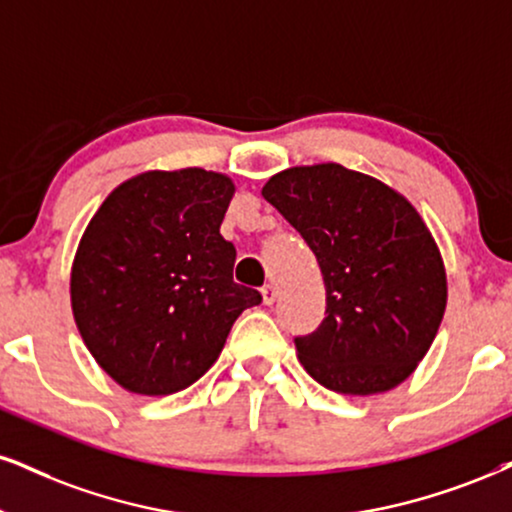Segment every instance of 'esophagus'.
Masks as SVG:
<instances>
[{"label": "esophagus", "instance_id": "1", "mask_svg": "<svg viewBox=\"0 0 512 512\" xmlns=\"http://www.w3.org/2000/svg\"><path fill=\"white\" fill-rule=\"evenodd\" d=\"M261 294H263V304L273 306L275 299H277V287L275 285H266V287L261 289Z\"/></svg>", "mask_w": 512, "mask_h": 512}]
</instances>
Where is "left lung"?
Masks as SVG:
<instances>
[{
	"label": "left lung",
	"instance_id": "1",
	"mask_svg": "<svg viewBox=\"0 0 512 512\" xmlns=\"http://www.w3.org/2000/svg\"><path fill=\"white\" fill-rule=\"evenodd\" d=\"M263 197L304 237L325 282V320L296 337L308 375L370 396L406 380L446 311V270L432 232L399 192L339 163L273 175Z\"/></svg>",
	"mask_w": 512,
	"mask_h": 512
}]
</instances>
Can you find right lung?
I'll return each instance as SVG.
<instances>
[{"label": "right lung", "mask_w": 512, "mask_h": 512, "mask_svg": "<svg viewBox=\"0 0 512 512\" xmlns=\"http://www.w3.org/2000/svg\"><path fill=\"white\" fill-rule=\"evenodd\" d=\"M235 185L204 168L149 170L118 185L80 239L71 306L82 342L123 389L166 396L218 361L242 311L261 304L232 280L220 235Z\"/></svg>", "instance_id": "add662e5"}]
</instances>
